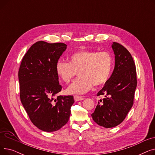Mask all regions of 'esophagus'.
Listing matches in <instances>:
<instances>
[{
	"mask_svg": "<svg viewBox=\"0 0 155 155\" xmlns=\"http://www.w3.org/2000/svg\"><path fill=\"white\" fill-rule=\"evenodd\" d=\"M74 99L75 101H82L84 99V97H82V96H78V95H74Z\"/></svg>",
	"mask_w": 155,
	"mask_h": 155,
	"instance_id": "34e87169",
	"label": "esophagus"
}]
</instances>
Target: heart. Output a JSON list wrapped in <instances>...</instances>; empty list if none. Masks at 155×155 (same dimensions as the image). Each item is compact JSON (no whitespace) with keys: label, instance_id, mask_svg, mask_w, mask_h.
<instances>
[{"label":"heart","instance_id":"obj_1","mask_svg":"<svg viewBox=\"0 0 155 155\" xmlns=\"http://www.w3.org/2000/svg\"><path fill=\"white\" fill-rule=\"evenodd\" d=\"M68 63L59 60L56 64L57 75L68 84L78 73L80 78L67 89L68 94H84L94 87H99L108 81L112 69V55L107 51L83 50L71 54Z\"/></svg>","mask_w":155,"mask_h":155}]
</instances>
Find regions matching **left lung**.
<instances>
[{
  "label": "left lung",
  "instance_id": "left-lung-1",
  "mask_svg": "<svg viewBox=\"0 0 155 155\" xmlns=\"http://www.w3.org/2000/svg\"><path fill=\"white\" fill-rule=\"evenodd\" d=\"M115 67L104 87L97 93L104 96L92 117L95 123L105 128L115 127L126 118L134 103L137 86L136 69L133 57L122 45L114 42Z\"/></svg>",
  "mask_w": 155,
  "mask_h": 155
}]
</instances>
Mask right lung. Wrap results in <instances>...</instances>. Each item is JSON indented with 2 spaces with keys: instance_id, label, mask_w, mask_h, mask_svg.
Masks as SVG:
<instances>
[{
  "instance_id": "right-lung-1",
  "label": "right lung",
  "mask_w": 155,
  "mask_h": 155,
  "mask_svg": "<svg viewBox=\"0 0 155 155\" xmlns=\"http://www.w3.org/2000/svg\"><path fill=\"white\" fill-rule=\"evenodd\" d=\"M67 46L63 43L38 41L24 54L20 64L21 101L32 123L44 131H56L66 124L74 103L72 95L55 97L62 88L56 64Z\"/></svg>"
}]
</instances>
